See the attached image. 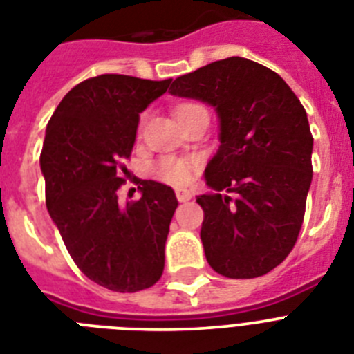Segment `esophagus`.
<instances>
[{"mask_svg":"<svg viewBox=\"0 0 354 354\" xmlns=\"http://www.w3.org/2000/svg\"><path fill=\"white\" fill-rule=\"evenodd\" d=\"M175 195H177V198H179V203H186V201H189V198L194 197V194H192L189 189H183V188L177 189Z\"/></svg>","mask_w":354,"mask_h":354,"instance_id":"34e87169","label":"esophagus"}]
</instances>
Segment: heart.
<instances>
[{
	"mask_svg": "<svg viewBox=\"0 0 354 354\" xmlns=\"http://www.w3.org/2000/svg\"><path fill=\"white\" fill-rule=\"evenodd\" d=\"M194 108H203L198 104H183L177 108V113L188 112ZM198 160L195 159H179V157H162V159L153 166V174L159 180L166 184H174V186H183L189 183L194 177V171L197 170Z\"/></svg>",
	"mask_w": 354,
	"mask_h": 354,
	"instance_id": "1",
	"label": "heart"
}]
</instances>
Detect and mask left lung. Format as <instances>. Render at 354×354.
Returning a JSON list of instances; mask_svg holds the SVG:
<instances>
[{"label":"left lung","instance_id":"1","mask_svg":"<svg viewBox=\"0 0 354 354\" xmlns=\"http://www.w3.org/2000/svg\"><path fill=\"white\" fill-rule=\"evenodd\" d=\"M171 95L215 108L217 153L198 195L206 261L227 279L270 273L293 250L313 179V136L299 97L277 72L227 57L180 75Z\"/></svg>","mask_w":354,"mask_h":354}]
</instances>
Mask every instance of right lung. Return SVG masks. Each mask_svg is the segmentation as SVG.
Listing matches in <instances>:
<instances>
[{
    "label": "right lung",
    "mask_w": 354,
    "mask_h": 354,
    "mask_svg": "<svg viewBox=\"0 0 354 354\" xmlns=\"http://www.w3.org/2000/svg\"><path fill=\"white\" fill-rule=\"evenodd\" d=\"M150 81L103 74L66 93L52 113L41 151L46 209L70 257L95 284L119 293L151 288L165 270L175 192L141 180V198L121 203L122 165L136 142L139 113L168 90Z\"/></svg>",
    "instance_id": "obj_1"
}]
</instances>
